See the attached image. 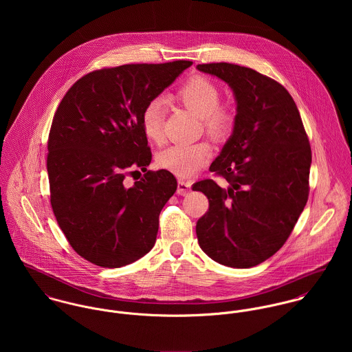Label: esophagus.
I'll return each mask as SVG.
<instances>
[{"mask_svg":"<svg viewBox=\"0 0 352 352\" xmlns=\"http://www.w3.org/2000/svg\"><path fill=\"white\" fill-rule=\"evenodd\" d=\"M191 191V183L186 182V180H179L177 182V194L184 197Z\"/></svg>","mask_w":352,"mask_h":352,"instance_id":"obj_1","label":"esophagus"}]
</instances>
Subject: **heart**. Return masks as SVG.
I'll list each match as a JSON object with an SVG mask.
<instances>
[{
    "label": "heart",
    "instance_id": "obj_1",
    "mask_svg": "<svg viewBox=\"0 0 352 352\" xmlns=\"http://www.w3.org/2000/svg\"><path fill=\"white\" fill-rule=\"evenodd\" d=\"M219 96L218 87L203 76L191 77L176 92V99L201 116L206 131L217 140L228 137L234 126L233 111L219 105ZM164 116L165 105L160 99L149 101L142 111V130L155 144H160L164 137ZM211 155L212 148L208 142L182 144L161 151L158 164L179 177H191L210 161Z\"/></svg>",
    "mask_w": 352,
    "mask_h": 352
}]
</instances>
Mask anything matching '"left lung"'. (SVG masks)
I'll use <instances>...</instances> for the list:
<instances>
[{"instance_id": "1", "label": "left lung", "mask_w": 352, "mask_h": 352, "mask_svg": "<svg viewBox=\"0 0 352 352\" xmlns=\"http://www.w3.org/2000/svg\"><path fill=\"white\" fill-rule=\"evenodd\" d=\"M197 69L225 81L237 105L233 133L210 166L229 187L207 179L192 188L208 199L198 243L219 264L250 268L283 247L303 211L309 140L296 102L275 80L226 62Z\"/></svg>"}]
</instances>
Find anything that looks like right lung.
<instances>
[{
	"label": "right lung",
	"instance_id": "right-lung-1",
	"mask_svg": "<svg viewBox=\"0 0 352 352\" xmlns=\"http://www.w3.org/2000/svg\"><path fill=\"white\" fill-rule=\"evenodd\" d=\"M191 60L123 65L92 72L63 96L49 135L51 207L72 248L104 268L134 263L154 247L158 217L177 188L165 169L127 186L126 170H146L145 105ZM138 172V170H135Z\"/></svg>",
	"mask_w": 352,
	"mask_h": 352
}]
</instances>
